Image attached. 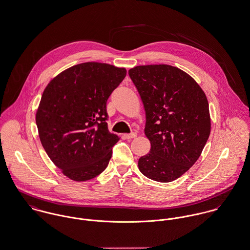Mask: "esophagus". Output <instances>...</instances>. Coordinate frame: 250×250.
Here are the masks:
<instances>
[{"mask_svg": "<svg viewBox=\"0 0 250 250\" xmlns=\"http://www.w3.org/2000/svg\"><path fill=\"white\" fill-rule=\"evenodd\" d=\"M125 137L127 138V139H132V138H135L136 137V133H131V134H126L125 135Z\"/></svg>", "mask_w": 250, "mask_h": 250, "instance_id": "1", "label": "esophagus"}]
</instances>
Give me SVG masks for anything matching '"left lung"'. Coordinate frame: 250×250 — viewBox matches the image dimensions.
<instances>
[{
  "label": "left lung",
  "instance_id": "8db88e82",
  "mask_svg": "<svg viewBox=\"0 0 250 250\" xmlns=\"http://www.w3.org/2000/svg\"><path fill=\"white\" fill-rule=\"evenodd\" d=\"M146 113L145 135L151 150L138 159L147 178L159 182L179 179L200 158L210 135L209 105L197 82L169 65L129 70Z\"/></svg>",
  "mask_w": 250,
  "mask_h": 250
}]
</instances>
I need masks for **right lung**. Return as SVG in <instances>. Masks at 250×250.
Masks as SVG:
<instances>
[{"mask_svg":"<svg viewBox=\"0 0 250 250\" xmlns=\"http://www.w3.org/2000/svg\"><path fill=\"white\" fill-rule=\"evenodd\" d=\"M126 69L89 62L68 68L43 92L36 124L51 161L75 182L101 174L119 137L108 130L107 100Z\"/></svg>","mask_w":250,"mask_h":250,"instance_id":"obj_1","label":"right lung"}]
</instances>
